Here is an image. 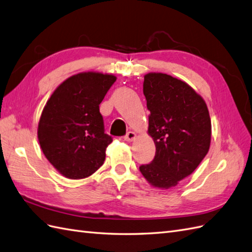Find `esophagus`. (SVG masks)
<instances>
[{
  "label": "esophagus",
  "instance_id": "obj_1",
  "mask_svg": "<svg viewBox=\"0 0 252 252\" xmlns=\"http://www.w3.org/2000/svg\"><path fill=\"white\" fill-rule=\"evenodd\" d=\"M135 137H136V134H135V133L132 132V131H128V132L126 134L125 139H126V141H132Z\"/></svg>",
  "mask_w": 252,
  "mask_h": 252
}]
</instances>
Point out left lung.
Listing matches in <instances>:
<instances>
[{
	"label": "left lung",
	"mask_w": 252,
	"mask_h": 252,
	"mask_svg": "<svg viewBox=\"0 0 252 252\" xmlns=\"http://www.w3.org/2000/svg\"><path fill=\"white\" fill-rule=\"evenodd\" d=\"M144 94L150 111L148 132L157 150L139 170L151 185L169 189L192 173L209 152L208 106L185 82L164 73L145 75Z\"/></svg>",
	"instance_id": "1"
}]
</instances>
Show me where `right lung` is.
Instances as JSON below:
<instances>
[{
    "label": "right lung",
    "mask_w": 252,
    "mask_h": 252,
    "mask_svg": "<svg viewBox=\"0 0 252 252\" xmlns=\"http://www.w3.org/2000/svg\"><path fill=\"white\" fill-rule=\"evenodd\" d=\"M116 81L112 74L83 72L55 89L38 125V140L63 176L84 179L104 163L112 136L104 133L99 105Z\"/></svg>",
    "instance_id": "obj_1"
}]
</instances>
